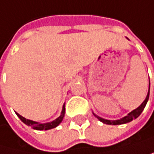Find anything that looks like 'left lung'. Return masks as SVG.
Returning <instances> with one entry per match:
<instances>
[{
	"instance_id": "8db88e82",
	"label": "left lung",
	"mask_w": 154,
	"mask_h": 154,
	"mask_svg": "<svg viewBox=\"0 0 154 154\" xmlns=\"http://www.w3.org/2000/svg\"><path fill=\"white\" fill-rule=\"evenodd\" d=\"M149 95H150V81H149V91H148V94H147V97L145 98V100L141 103V105L137 108L136 109L132 110L131 113H129L126 117L122 118V119H118V120H109V119H104L102 118H100V117H97V119L100 120V122H102L103 123H106V124H112V125H119V124H124V123H127V122H131V120L133 119H136L138 118L140 113L142 112V110L144 109L145 106H146V103L149 100Z\"/></svg>"
}]
</instances>
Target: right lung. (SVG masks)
Returning a JSON list of instances; mask_svg holds the SVG:
<instances>
[{"mask_svg":"<svg viewBox=\"0 0 154 154\" xmlns=\"http://www.w3.org/2000/svg\"><path fill=\"white\" fill-rule=\"evenodd\" d=\"M17 116L20 118V119L23 123H25L26 125L28 126H31L32 129L35 130H39V131H46V130H50V129H53V128H56L57 126H58L60 124V122H62V119L64 118V115H65V105L63 107V110H62V113L61 115L56 119L54 120L52 122H49V123H38V122H32V120H30V119H27L23 117H22L20 114L16 113Z\"/></svg>","mask_w":154,"mask_h":154,"instance_id":"obj_1","label":"right lung"}]
</instances>
